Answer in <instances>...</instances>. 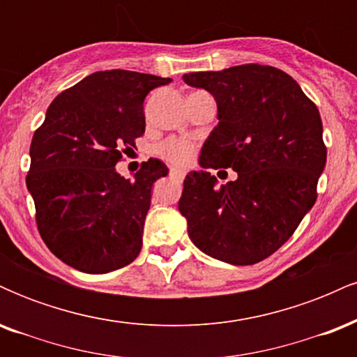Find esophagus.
<instances>
[{
	"mask_svg": "<svg viewBox=\"0 0 357 357\" xmlns=\"http://www.w3.org/2000/svg\"><path fill=\"white\" fill-rule=\"evenodd\" d=\"M169 174L173 176V178H176V179H183L184 176H186V171H184V169H178V167H173V169L169 171Z\"/></svg>",
	"mask_w": 357,
	"mask_h": 357,
	"instance_id": "34e87169",
	"label": "esophagus"
}]
</instances>
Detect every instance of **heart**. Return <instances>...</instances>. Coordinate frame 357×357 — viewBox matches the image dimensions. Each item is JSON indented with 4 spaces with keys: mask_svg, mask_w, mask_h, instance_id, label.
Masks as SVG:
<instances>
[{
    "mask_svg": "<svg viewBox=\"0 0 357 357\" xmlns=\"http://www.w3.org/2000/svg\"><path fill=\"white\" fill-rule=\"evenodd\" d=\"M195 146L183 139H167L158 146V154L176 166H184L191 161Z\"/></svg>",
    "mask_w": 357,
    "mask_h": 357,
    "instance_id": "heart-1",
    "label": "heart"
}]
</instances>
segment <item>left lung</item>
Segmentation results:
<instances>
[{
	"label": "left lung",
	"instance_id": "8db88e82",
	"mask_svg": "<svg viewBox=\"0 0 357 357\" xmlns=\"http://www.w3.org/2000/svg\"><path fill=\"white\" fill-rule=\"evenodd\" d=\"M215 97L218 126L199 166L184 179L179 211L202 252L252 265L277 252L314 206L326 167L319 109L285 72L258 63L183 75ZM231 167L235 182L218 186L208 169Z\"/></svg>",
	"mask_w": 357,
	"mask_h": 357
}]
</instances>
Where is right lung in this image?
Instances as JSON below:
<instances>
[{
    "mask_svg": "<svg viewBox=\"0 0 357 357\" xmlns=\"http://www.w3.org/2000/svg\"><path fill=\"white\" fill-rule=\"evenodd\" d=\"M169 82L96 72L56 96L35 130L26 188L45 245L70 267L107 273L141 252L153 184L169 169L149 159L130 181L116 165L144 134L146 96Z\"/></svg>",
    "mask_w": 357,
    "mask_h": 357,
    "instance_id": "right-lung-1",
    "label": "right lung"
}]
</instances>
